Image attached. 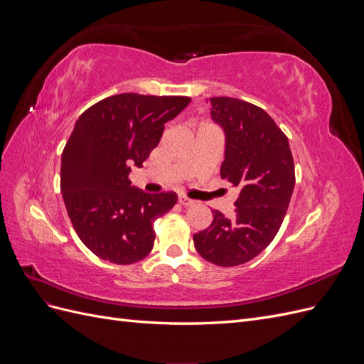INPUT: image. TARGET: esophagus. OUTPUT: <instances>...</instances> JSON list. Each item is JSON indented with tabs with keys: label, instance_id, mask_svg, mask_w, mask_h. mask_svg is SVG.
Segmentation results:
<instances>
[{
	"label": "esophagus",
	"instance_id": "obj_1",
	"mask_svg": "<svg viewBox=\"0 0 364 364\" xmlns=\"http://www.w3.org/2000/svg\"><path fill=\"white\" fill-rule=\"evenodd\" d=\"M179 203L182 206H191V205H194V200L188 199V197H179Z\"/></svg>",
	"mask_w": 364,
	"mask_h": 364
}]
</instances>
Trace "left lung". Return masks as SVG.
Returning <instances> with one entry per match:
<instances>
[{
    "instance_id": "1",
    "label": "left lung",
    "mask_w": 364,
    "mask_h": 364,
    "mask_svg": "<svg viewBox=\"0 0 364 364\" xmlns=\"http://www.w3.org/2000/svg\"><path fill=\"white\" fill-rule=\"evenodd\" d=\"M211 117L226 134L222 179L238 188L235 211H213V223L194 234V247L220 267L245 264L278 234L294 188L289 138L264 109L232 97H213Z\"/></svg>"
}]
</instances>
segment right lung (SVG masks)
Returning a JSON list of instances; mask_svg holds the SVG:
<instances>
[{
	"label": "right lung",
	"mask_w": 364,
	"mask_h": 364,
	"mask_svg": "<svg viewBox=\"0 0 364 364\" xmlns=\"http://www.w3.org/2000/svg\"><path fill=\"white\" fill-rule=\"evenodd\" d=\"M190 102L124 92L103 98L77 119L62 151L60 191L75 234L98 258L127 266L153 249V223L176 205L178 194L130 186V167H142L164 124Z\"/></svg>",
	"instance_id": "obj_1"
}]
</instances>
